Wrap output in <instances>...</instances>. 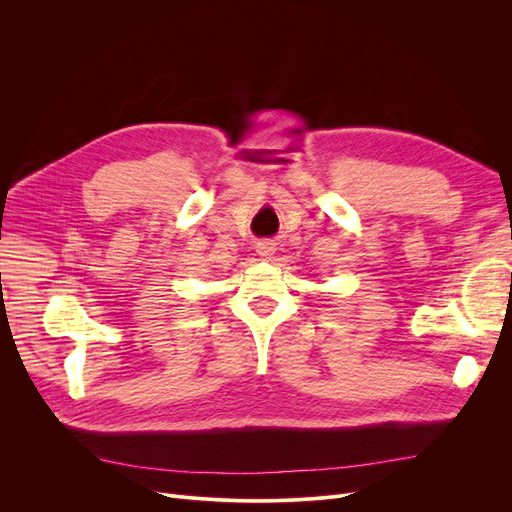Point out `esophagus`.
Listing matches in <instances>:
<instances>
[{
	"label": "esophagus",
	"mask_w": 512,
	"mask_h": 512,
	"mask_svg": "<svg viewBox=\"0 0 512 512\" xmlns=\"http://www.w3.org/2000/svg\"><path fill=\"white\" fill-rule=\"evenodd\" d=\"M255 251H257L259 257L270 259L276 253V242L274 240H259L255 245Z\"/></svg>",
	"instance_id": "1"
}]
</instances>
